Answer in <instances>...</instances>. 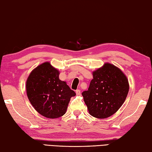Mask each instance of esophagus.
Here are the masks:
<instances>
[{"instance_id": "esophagus-1", "label": "esophagus", "mask_w": 152, "mask_h": 152, "mask_svg": "<svg viewBox=\"0 0 152 152\" xmlns=\"http://www.w3.org/2000/svg\"><path fill=\"white\" fill-rule=\"evenodd\" d=\"M76 94L77 96H80V94H81V92H80V90H77L76 91Z\"/></svg>"}]
</instances>
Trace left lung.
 <instances>
[{"instance_id": "left-lung-1", "label": "left lung", "mask_w": 152, "mask_h": 152, "mask_svg": "<svg viewBox=\"0 0 152 152\" xmlns=\"http://www.w3.org/2000/svg\"><path fill=\"white\" fill-rule=\"evenodd\" d=\"M126 76L110 63L93 72L88 90L82 92L89 113L97 118H105L120 109L129 93Z\"/></svg>"}]
</instances>
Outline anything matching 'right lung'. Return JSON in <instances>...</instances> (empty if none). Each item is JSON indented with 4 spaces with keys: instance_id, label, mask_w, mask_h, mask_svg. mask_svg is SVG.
Masks as SVG:
<instances>
[{
    "instance_id": "right-lung-1",
    "label": "right lung",
    "mask_w": 152,
    "mask_h": 152,
    "mask_svg": "<svg viewBox=\"0 0 152 152\" xmlns=\"http://www.w3.org/2000/svg\"><path fill=\"white\" fill-rule=\"evenodd\" d=\"M27 96L34 109L49 118L65 114L70 98L76 93L59 79V71L49 62L39 65L26 81Z\"/></svg>"
}]
</instances>
